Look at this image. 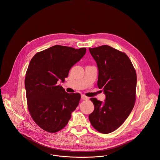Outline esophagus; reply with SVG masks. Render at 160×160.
Returning <instances> with one entry per match:
<instances>
[{
    "mask_svg": "<svg viewBox=\"0 0 160 160\" xmlns=\"http://www.w3.org/2000/svg\"><path fill=\"white\" fill-rule=\"evenodd\" d=\"M81 98H82V99H83V100H88V99H89V98H88V97L85 96V95H82V96H81Z\"/></svg>",
    "mask_w": 160,
    "mask_h": 160,
    "instance_id": "34e87169",
    "label": "esophagus"
}]
</instances>
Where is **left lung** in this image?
<instances>
[{"label": "left lung", "mask_w": 160, "mask_h": 160, "mask_svg": "<svg viewBox=\"0 0 160 160\" xmlns=\"http://www.w3.org/2000/svg\"><path fill=\"white\" fill-rule=\"evenodd\" d=\"M99 70L98 86L106 95L104 102L90 98L94 105L88 118L99 132L109 133L119 128L131 112L136 100L137 75L123 52L109 45L89 48Z\"/></svg>", "instance_id": "8db88e82"}]
</instances>
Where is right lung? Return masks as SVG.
I'll list each match as a JSON object with an SVG mask.
<instances>
[{"label":"right lung","instance_id":"right-lung-1","mask_svg":"<svg viewBox=\"0 0 160 160\" xmlns=\"http://www.w3.org/2000/svg\"><path fill=\"white\" fill-rule=\"evenodd\" d=\"M86 52L56 45L37 52L31 59L25 78L28 109L42 129L55 133L62 129L79 104V93L69 94L58 85L68 76L71 68Z\"/></svg>","mask_w":160,"mask_h":160}]
</instances>
